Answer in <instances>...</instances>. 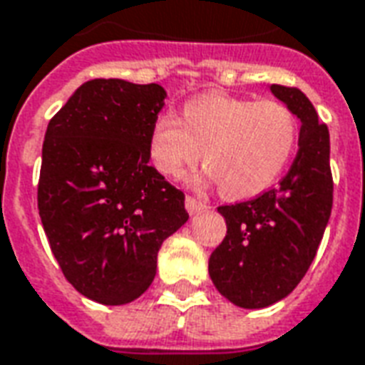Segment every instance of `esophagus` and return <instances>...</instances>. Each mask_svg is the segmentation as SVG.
<instances>
[{"instance_id": "1", "label": "esophagus", "mask_w": 365, "mask_h": 365, "mask_svg": "<svg viewBox=\"0 0 365 365\" xmlns=\"http://www.w3.org/2000/svg\"><path fill=\"white\" fill-rule=\"evenodd\" d=\"M185 209H187V212H190V215H197V212H201V210L207 209V205H205L203 201L195 199V197L187 195L185 197Z\"/></svg>"}]
</instances>
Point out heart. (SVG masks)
Wrapping results in <instances>:
<instances>
[{
    "label": "heart",
    "instance_id": "1",
    "mask_svg": "<svg viewBox=\"0 0 365 365\" xmlns=\"http://www.w3.org/2000/svg\"><path fill=\"white\" fill-rule=\"evenodd\" d=\"M298 143V120L279 100L203 94L182 108L180 121L160 115L148 133V158L168 180L201 162L230 199L263 193L284 174Z\"/></svg>",
    "mask_w": 365,
    "mask_h": 365
}]
</instances>
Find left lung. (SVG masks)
Returning <instances> with one entry per match:
<instances>
[{
    "label": "left lung",
    "mask_w": 365,
    "mask_h": 365,
    "mask_svg": "<svg viewBox=\"0 0 365 365\" xmlns=\"http://www.w3.org/2000/svg\"><path fill=\"white\" fill-rule=\"evenodd\" d=\"M271 93L302 121L298 155L277 187L242 203L222 205V244L210 253L212 284L245 309L286 298L306 277L333 209L329 129L296 86Z\"/></svg>",
    "instance_id": "8db88e82"
}]
</instances>
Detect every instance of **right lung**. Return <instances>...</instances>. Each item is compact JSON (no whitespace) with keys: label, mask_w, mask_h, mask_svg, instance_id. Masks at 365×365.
<instances>
[{"label":"right lung","mask_w":365,"mask_h":365,"mask_svg":"<svg viewBox=\"0 0 365 365\" xmlns=\"http://www.w3.org/2000/svg\"><path fill=\"white\" fill-rule=\"evenodd\" d=\"M164 98L156 83L86 81L46 129L42 226L63 277L106 306L147 290L162 242L190 218L183 191L148 164V133Z\"/></svg>","instance_id":"right-lung-1"}]
</instances>
